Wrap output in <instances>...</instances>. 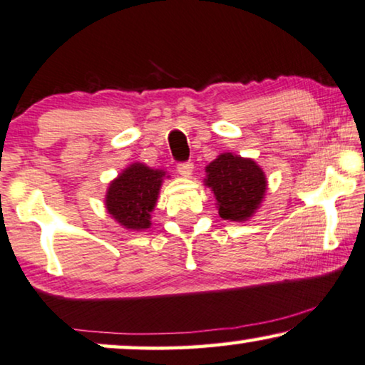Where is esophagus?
I'll return each instance as SVG.
<instances>
[{"mask_svg":"<svg viewBox=\"0 0 365 365\" xmlns=\"http://www.w3.org/2000/svg\"><path fill=\"white\" fill-rule=\"evenodd\" d=\"M177 170H178V173L182 175L183 178H190L192 175H193V163H190V162H185V163H178Z\"/></svg>","mask_w":365,"mask_h":365,"instance_id":"obj_1","label":"esophagus"}]
</instances>
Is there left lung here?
Here are the masks:
<instances>
[{
  "label": "left lung",
  "instance_id": "1",
  "mask_svg": "<svg viewBox=\"0 0 365 365\" xmlns=\"http://www.w3.org/2000/svg\"><path fill=\"white\" fill-rule=\"evenodd\" d=\"M203 183L217 200L223 220L247 222L259 210L267 192L265 172L255 160L225 152L205 167Z\"/></svg>",
  "mask_w": 365,
  "mask_h": 365
}]
</instances>
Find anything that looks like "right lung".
<instances>
[{
	"mask_svg": "<svg viewBox=\"0 0 365 365\" xmlns=\"http://www.w3.org/2000/svg\"><path fill=\"white\" fill-rule=\"evenodd\" d=\"M165 177V170L147 167L140 162L130 163L106 188V212L126 230H147L152 227V212Z\"/></svg>",
	"mask_w": 365,
	"mask_h": 365,
	"instance_id": "1",
	"label": "right lung"
}]
</instances>
